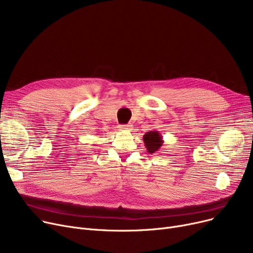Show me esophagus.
<instances>
[{
  "label": "esophagus",
  "mask_w": 253,
  "mask_h": 253,
  "mask_svg": "<svg viewBox=\"0 0 253 253\" xmlns=\"http://www.w3.org/2000/svg\"><path fill=\"white\" fill-rule=\"evenodd\" d=\"M119 128H120V130H121V131H129V130H131L132 125H130V124H127V125H120Z\"/></svg>",
  "instance_id": "34e87169"
}]
</instances>
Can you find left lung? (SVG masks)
Here are the masks:
<instances>
[{"label":"left lung","instance_id":"8db88e82","mask_svg":"<svg viewBox=\"0 0 253 253\" xmlns=\"http://www.w3.org/2000/svg\"><path fill=\"white\" fill-rule=\"evenodd\" d=\"M142 138L145 148H147L150 154L157 153L161 149L163 144V136L160 134V132L157 130L147 132Z\"/></svg>","mask_w":253,"mask_h":253}]
</instances>
